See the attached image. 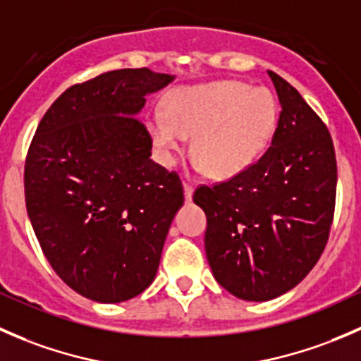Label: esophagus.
<instances>
[{"mask_svg":"<svg viewBox=\"0 0 361 361\" xmlns=\"http://www.w3.org/2000/svg\"><path fill=\"white\" fill-rule=\"evenodd\" d=\"M183 192H185V199L187 201H192V195H194V187L190 183H183Z\"/></svg>","mask_w":361,"mask_h":361,"instance_id":"34e87169","label":"esophagus"}]
</instances>
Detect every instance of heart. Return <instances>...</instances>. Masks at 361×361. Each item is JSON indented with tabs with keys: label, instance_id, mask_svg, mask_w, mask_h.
I'll return each mask as SVG.
<instances>
[{
	"label": "heart",
	"instance_id": "b5f03b06",
	"mask_svg": "<svg viewBox=\"0 0 361 361\" xmlns=\"http://www.w3.org/2000/svg\"><path fill=\"white\" fill-rule=\"evenodd\" d=\"M278 126V101L271 90L235 80L183 85L166 99V113L147 127L164 164H173L185 137L194 136L195 167L227 180L250 169L271 143Z\"/></svg>",
	"mask_w": 361,
	"mask_h": 361
}]
</instances>
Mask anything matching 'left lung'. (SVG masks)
I'll return each instance as SVG.
<instances>
[{
  "label": "left lung",
  "mask_w": 361,
  "mask_h": 361,
  "mask_svg": "<svg viewBox=\"0 0 361 361\" xmlns=\"http://www.w3.org/2000/svg\"><path fill=\"white\" fill-rule=\"evenodd\" d=\"M267 73L281 104L269 150L245 173L194 194L207 218L204 246L214 279L250 302L272 300L309 274L336 207L329 129L297 89Z\"/></svg>",
  "instance_id": "left-lung-1"
}]
</instances>
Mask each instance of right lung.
<instances>
[{
    "label": "right lung",
    "instance_id": "1",
    "mask_svg": "<svg viewBox=\"0 0 361 361\" xmlns=\"http://www.w3.org/2000/svg\"><path fill=\"white\" fill-rule=\"evenodd\" d=\"M174 75L116 69L64 90L43 115L24 171L39 246L76 293L116 304L152 285L183 187L150 159L137 120Z\"/></svg>",
    "mask_w": 361,
    "mask_h": 361
}]
</instances>
